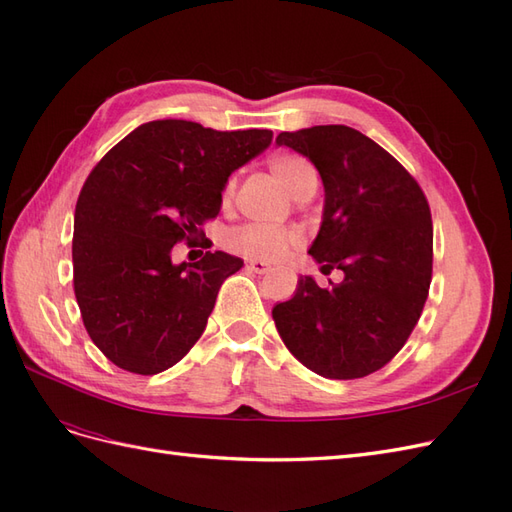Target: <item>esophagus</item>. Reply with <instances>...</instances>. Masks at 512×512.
I'll return each mask as SVG.
<instances>
[{"label": "esophagus", "instance_id": "esophagus-1", "mask_svg": "<svg viewBox=\"0 0 512 512\" xmlns=\"http://www.w3.org/2000/svg\"><path fill=\"white\" fill-rule=\"evenodd\" d=\"M247 267H250L254 273H269L271 271V265L265 260H250L247 262Z\"/></svg>", "mask_w": 512, "mask_h": 512}]
</instances>
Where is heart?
Wrapping results in <instances>:
<instances>
[{
    "label": "heart",
    "instance_id": "obj_1",
    "mask_svg": "<svg viewBox=\"0 0 512 512\" xmlns=\"http://www.w3.org/2000/svg\"><path fill=\"white\" fill-rule=\"evenodd\" d=\"M269 168L292 196L301 198L305 194H314L318 188L320 177L316 166L299 153H277L269 160ZM228 194H232V183L228 185ZM301 239L297 228L250 222L230 232L228 247L232 252L254 260H280L292 247H297Z\"/></svg>",
    "mask_w": 512,
    "mask_h": 512
}]
</instances>
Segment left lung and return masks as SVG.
Returning a JSON list of instances; mask_svg holds the SVG:
<instances>
[{
	"label": "left lung",
	"instance_id": "left-lung-1",
	"mask_svg": "<svg viewBox=\"0 0 512 512\" xmlns=\"http://www.w3.org/2000/svg\"><path fill=\"white\" fill-rule=\"evenodd\" d=\"M312 162L324 209L309 254L342 284L320 288L301 275L290 301L273 307L286 348L318 376L374 374L404 348L431 284L433 226L421 185L389 151L348 126L282 132Z\"/></svg>",
	"mask_w": 512,
	"mask_h": 512
}]
</instances>
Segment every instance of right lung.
Listing matches in <instances>:
<instances>
[{
	"instance_id": "obj_1",
	"label": "right lung",
	"mask_w": 512,
	"mask_h": 512,
	"mask_svg": "<svg viewBox=\"0 0 512 512\" xmlns=\"http://www.w3.org/2000/svg\"><path fill=\"white\" fill-rule=\"evenodd\" d=\"M271 138V130L160 119L138 126L91 170L74 211V294L108 361L153 376L198 342L222 282L243 260L207 252L175 265L170 252L196 241L220 213L228 177Z\"/></svg>"
}]
</instances>
